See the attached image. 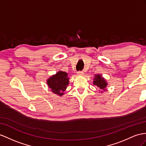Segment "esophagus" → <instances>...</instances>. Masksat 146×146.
<instances>
[{"label": "esophagus", "mask_w": 146, "mask_h": 146, "mask_svg": "<svg viewBox=\"0 0 146 146\" xmlns=\"http://www.w3.org/2000/svg\"><path fill=\"white\" fill-rule=\"evenodd\" d=\"M77 74L79 76H83L84 74V72H83V71H79V72H77Z\"/></svg>", "instance_id": "esophagus-1"}]
</instances>
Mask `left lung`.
<instances>
[{"mask_svg":"<svg viewBox=\"0 0 146 146\" xmlns=\"http://www.w3.org/2000/svg\"><path fill=\"white\" fill-rule=\"evenodd\" d=\"M93 84L97 86V87H98L99 89L104 91L106 90V88L108 84L106 80L102 76V75H100L99 74L95 75V77L94 78V81H93Z\"/></svg>","mask_w":146,"mask_h":146,"instance_id":"obj_1","label":"left lung"}]
</instances>
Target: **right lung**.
<instances>
[{"label": "right lung", "instance_id": "obj_1", "mask_svg": "<svg viewBox=\"0 0 146 146\" xmlns=\"http://www.w3.org/2000/svg\"><path fill=\"white\" fill-rule=\"evenodd\" d=\"M47 84L52 92L59 96L64 94L66 86L69 84V77L67 73L59 71L47 80Z\"/></svg>", "mask_w": 146, "mask_h": 146}]
</instances>
